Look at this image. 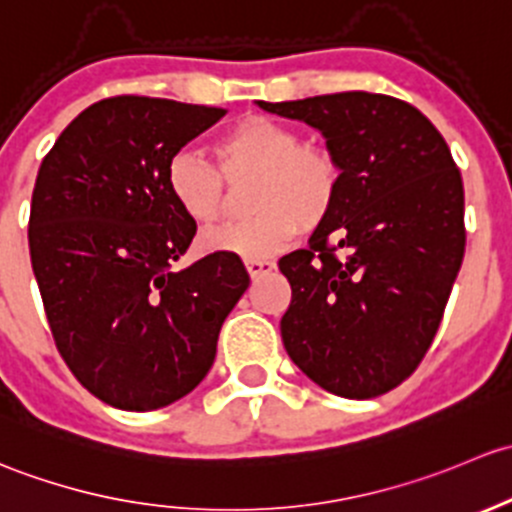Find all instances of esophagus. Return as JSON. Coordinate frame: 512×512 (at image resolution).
I'll list each match as a JSON object with an SVG mask.
<instances>
[{
  "label": "esophagus",
  "instance_id": "obj_1",
  "mask_svg": "<svg viewBox=\"0 0 512 512\" xmlns=\"http://www.w3.org/2000/svg\"><path fill=\"white\" fill-rule=\"evenodd\" d=\"M273 268H276V261H271V258H246V271H249L251 278L271 273Z\"/></svg>",
  "mask_w": 512,
  "mask_h": 512
}]
</instances>
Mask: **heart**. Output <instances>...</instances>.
<instances>
[{"label": "heart", "instance_id": "heart-1", "mask_svg": "<svg viewBox=\"0 0 512 512\" xmlns=\"http://www.w3.org/2000/svg\"><path fill=\"white\" fill-rule=\"evenodd\" d=\"M212 152L217 165L192 150L167 162V192L197 226H217L226 217V181L254 177V214L209 236V249L261 258L291 244L300 229L315 231L333 217L342 187L340 160L328 147L303 142L293 125L246 115L221 130Z\"/></svg>", "mask_w": 512, "mask_h": 512}]
</instances>
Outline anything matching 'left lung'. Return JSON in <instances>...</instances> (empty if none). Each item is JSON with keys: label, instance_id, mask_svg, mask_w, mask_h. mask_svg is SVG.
Wrapping results in <instances>:
<instances>
[{"label": "left lung", "instance_id": "left-lung-1", "mask_svg": "<svg viewBox=\"0 0 512 512\" xmlns=\"http://www.w3.org/2000/svg\"><path fill=\"white\" fill-rule=\"evenodd\" d=\"M258 105L318 128L342 167L333 217L278 261L291 283L283 345L337 397H379L419 367L444 318L466 251L461 172L431 120L399 98Z\"/></svg>", "mask_w": 512, "mask_h": 512}]
</instances>
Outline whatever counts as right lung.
Returning a JSON list of instances; mask_svg holds the SVG:
<instances>
[{"mask_svg": "<svg viewBox=\"0 0 512 512\" xmlns=\"http://www.w3.org/2000/svg\"><path fill=\"white\" fill-rule=\"evenodd\" d=\"M224 115L167 98H105L39 167L29 254L46 320L73 377L110 407L150 412L192 392L249 288L231 251L172 268L197 224L167 192V162Z\"/></svg>", "mask_w": 512, "mask_h": 512, "instance_id": "add662e5", "label": "right lung"}]
</instances>
